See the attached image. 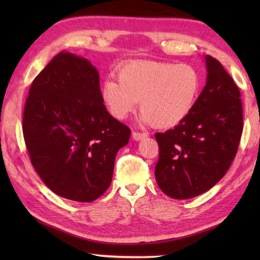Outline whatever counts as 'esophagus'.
Instances as JSON below:
<instances>
[{"label": "esophagus", "mask_w": 260, "mask_h": 260, "mask_svg": "<svg viewBox=\"0 0 260 260\" xmlns=\"http://www.w3.org/2000/svg\"><path fill=\"white\" fill-rule=\"evenodd\" d=\"M132 135H133V139L136 140V141H140V140H142L144 138H147V134L146 133H141V132H133Z\"/></svg>", "instance_id": "obj_1"}]
</instances>
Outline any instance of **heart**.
<instances>
[{
    "label": "heart",
    "mask_w": 260,
    "mask_h": 260,
    "mask_svg": "<svg viewBox=\"0 0 260 260\" xmlns=\"http://www.w3.org/2000/svg\"><path fill=\"white\" fill-rule=\"evenodd\" d=\"M201 74L186 63L136 60L119 71V80L103 82V102L117 119H124L140 101V120L157 128H170L186 119L199 100Z\"/></svg>",
    "instance_id": "obj_1"
}]
</instances>
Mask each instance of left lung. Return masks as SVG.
Returning a JSON list of instances; mask_svg holds the SVG:
<instances>
[{"label":"left lung","mask_w":260,"mask_h":260,"mask_svg":"<svg viewBox=\"0 0 260 260\" xmlns=\"http://www.w3.org/2000/svg\"><path fill=\"white\" fill-rule=\"evenodd\" d=\"M208 78L186 119L156 133L158 187L167 196L187 200L208 191L226 174L239 149L243 109L239 87L212 56H205Z\"/></svg>","instance_id":"obj_1"}]
</instances>
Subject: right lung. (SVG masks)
Instances as JSON below:
<instances>
[{
	"mask_svg": "<svg viewBox=\"0 0 260 260\" xmlns=\"http://www.w3.org/2000/svg\"><path fill=\"white\" fill-rule=\"evenodd\" d=\"M23 134L30 162L51 191L93 202L110 187L131 129L108 112L90 61L60 51L30 85Z\"/></svg>",
	"mask_w": 260,
	"mask_h": 260,
	"instance_id": "1",
	"label": "right lung"
}]
</instances>
